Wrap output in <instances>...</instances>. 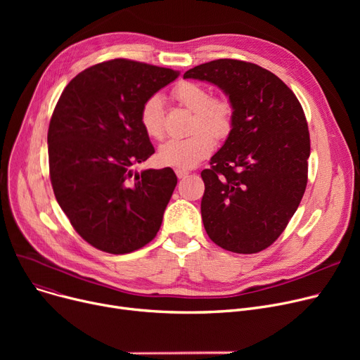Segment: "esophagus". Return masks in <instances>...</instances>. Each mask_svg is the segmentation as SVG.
Segmentation results:
<instances>
[{
	"label": "esophagus",
	"mask_w": 360,
	"mask_h": 360,
	"mask_svg": "<svg viewBox=\"0 0 360 360\" xmlns=\"http://www.w3.org/2000/svg\"><path fill=\"white\" fill-rule=\"evenodd\" d=\"M175 174L181 179V178H185L190 172H188V170H185V169H175Z\"/></svg>",
	"instance_id": "obj_1"
}]
</instances>
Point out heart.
Masks as SVG:
<instances>
[{
	"mask_svg": "<svg viewBox=\"0 0 360 360\" xmlns=\"http://www.w3.org/2000/svg\"><path fill=\"white\" fill-rule=\"evenodd\" d=\"M172 94L182 106L194 112L191 129L195 132L186 139H174L162 144L158 158L165 166L190 169L212 153L213 136L224 139L229 134L235 112L229 101L212 98L209 90L194 82H181ZM140 124L150 139L162 140L165 137L163 99L159 94H153L143 103Z\"/></svg>",
	"mask_w": 360,
	"mask_h": 360,
	"instance_id": "obj_1",
	"label": "heart"
}]
</instances>
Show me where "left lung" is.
Returning <instances> with one entry per match:
<instances>
[{
    "label": "left lung",
    "instance_id": "obj_1",
    "mask_svg": "<svg viewBox=\"0 0 360 360\" xmlns=\"http://www.w3.org/2000/svg\"><path fill=\"white\" fill-rule=\"evenodd\" d=\"M184 79L209 82L233 106L228 139L201 178L204 229L226 251L255 254L269 248L304 197L311 153L304 109L271 71L252 63L216 60Z\"/></svg>",
    "mask_w": 360,
    "mask_h": 360
}]
</instances>
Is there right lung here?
Instances as JSON below:
<instances>
[{
    "label": "right lung",
    "mask_w": 360,
    "mask_h": 360,
    "mask_svg": "<svg viewBox=\"0 0 360 360\" xmlns=\"http://www.w3.org/2000/svg\"><path fill=\"white\" fill-rule=\"evenodd\" d=\"M178 71L117 58L67 84L48 129L56 201L91 247L128 254L153 239L178 178L170 167L134 166L155 153L140 124L143 103Z\"/></svg>",
    "instance_id": "obj_1"
}]
</instances>
